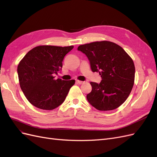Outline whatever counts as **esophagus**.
<instances>
[{"instance_id":"1","label":"esophagus","mask_w":157,"mask_h":157,"mask_svg":"<svg viewBox=\"0 0 157 157\" xmlns=\"http://www.w3.org/2000/svg\"><path fill=\"white\" fill-rule=\"evenodd\" d=\"M76 83L78 84H82L84 83V82H82V81H79V80H76Z\"/></svg>"}]
</instances>
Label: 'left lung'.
<instances>
[{
  "mask_svg": "<svg viewBox=\"0 0 157 157\" xmlns=\"http://www.w3.org/2000/svg\"><path fill=\"white\" fill-rule=\"evenodd\" d=\"M89 60L93 72L102 78L100 83L90 82L88 102L100 111L119 108L127 99L134 83L133 60L119 45L109 41L94 42L78 48Z\"/></svg>",
  "mask_w": 157,
  "mask_h": 157,
  "instance_id": "1",
  "label": "left lung"
}]
</instances>
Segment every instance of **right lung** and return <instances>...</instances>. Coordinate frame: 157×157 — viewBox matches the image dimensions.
Wrapping results in <instances>:
<instances>
[{
    "mask_svg": "<svg viewBox=\"0 0 157 157\" xmlns=\"http://www.w3.org/2000/svg\"><path fill=\"white\" fill-rule=\"evenodd\" d=\"M74 48L39 45L25 55L17 66L21 89L29 102L38 108L52 110L63 104L75 80L55 79L66 55Z\"/></svg>",
    "mask_w": 157,
    "mask_h": 157,
    "instance_id": "1",
    "label": "right lung"
}]
</instances>
